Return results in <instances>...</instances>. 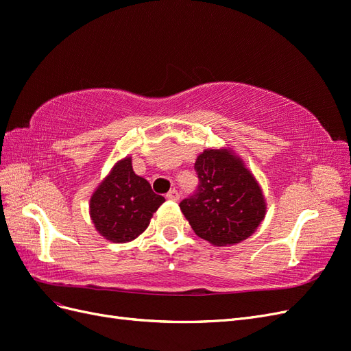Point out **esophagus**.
<instances>
[{
	"label": "esophagus",
	"mask_w": 351,
	"mask_h": 351,
	"mask_svg": "<svg viewBox=\"0 0 351 351\" xmlns=\"http://www.w3.org/2000/svg\"><path fill=\"white\" fill-rule=\"evenodd\" d=\"M167 199L168 200H174V202H177L178 199H180V193L177 192L176 189H173V190H169V192L167 193Z\"/></svg>",
	"instance_id": "34e87169"
}]
</instances>
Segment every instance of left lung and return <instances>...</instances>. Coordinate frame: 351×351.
Listing matches in <instances>:
<instances>
[{
	"label": "left lung",
	"mask_w": 351,
	"mask_h": 351,
	"mask_svg": "<svg viewBox=\"0 0 351 351\" xmlns=\"http://www.w3.org/2000/svg\"><path fill=\"white\" fill-rule=\"evenodd\" d=\"M195 169L199 186L180 209L196 234L214 246L250 237L267 214L262 189L241 159L230 149H206Z\"/></svg>",
	"instance_id": "obj_1"
}]
</instances>
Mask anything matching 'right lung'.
Segmentation results:
<instances>
[{
    "mask_svg": "<svg viewBox=\"0 0 351 351\" xmlns=\"http://www.w3.org/2000/svg\"><path fill=\"white\" fill-rule=\"evenodd\" d=\"M165 202L145 178L136 176L132 158L117 162L90 197V218L99 234L112 243L132 241L147 228Z\"/></svg>",
    "mask_w": 351,
    "mask_h": 351,
    "instance_id": "right-lung-1",
    "label": "right lung"
}]
</instances>
